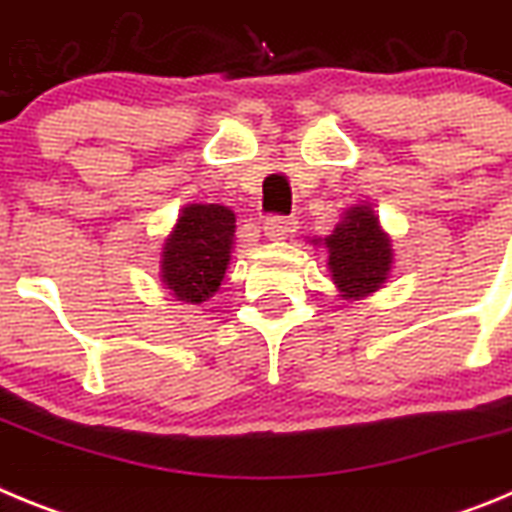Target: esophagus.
I'll list each match as a JSON object with an SVG mask.
<instances>
[{
    "label": "esophagus",
    "instance_id": "obj_1",
    "mask_svg": "<svg viewBox=\"0 0 512 512\" xmlns=\"http://www.w3.org/2000/svg\"><path fill=\"white\" fill-rule=\"evenodd\" d=\"M297 223L292 217H284V215H271L264 220V233L266 238L271 241H282V238H289V235L295 233Z\"/></svg>",
    "mask_w": 512,
    "mask_h": 512
}]
</instances>
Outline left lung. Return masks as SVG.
<instances>
[{
    "mask_svg": "<svg viewBox=\"0 0 512 512\" xmlns=\"http://www.w3.org/2000/svg\"><path fill=\"white\" fill-rule=\"evenodd\" d=\"M325 246L333 282L348 300L377 292L390 274V238L369 207H351L333 235L325 238Z\"/></svg>",
    "mask_w": 512,
    "mask_h": 512,
    "instance_id": "obj_1",
    "label": "left lung"
}]
</instances>
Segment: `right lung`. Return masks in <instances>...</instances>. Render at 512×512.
<instances>
[{"mask_svg": "<svg viewBox=\"0 0 512 512\" xmlns=\"http://www.w3.org/2000/svg\"><path fill=\"white\" fill-rule=\"evenodd\" d=\"M235 235L233 210L223 205H189L166 238L161 279L182 302H205L225 277Z\"/></svg>", "mask_w": 512, "mask_h": 512, "instance_id": "1", "label": "right lung"}]
</instances>
